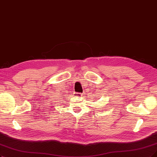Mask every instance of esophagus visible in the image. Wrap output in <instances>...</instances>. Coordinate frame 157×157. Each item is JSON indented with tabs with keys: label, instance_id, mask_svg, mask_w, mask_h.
I'll return each mask as SVG.
<instances>
[{
	"label": "esophagus",
	"instance_id": "esophagus-1",
	"mask_svg": "<svg viewBox=\"0 0 157 157\" xmlns=\"http://www.w3.org/2000/svg\"><path fill=\"white\" fill-rule=\"evenodd\" d=\"M74 96L75 97H82V94L79 93V92H74Z\"/></svg>",
	"mask_w": 157,
	"mask_h": 157
}]
</instances>
